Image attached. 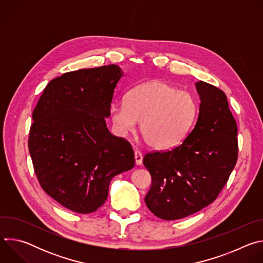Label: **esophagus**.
<instances>
[{
  "instance_id": "1",
  "label": "esophagus",
  "mask_w": 263,
  "mask_h": 263,
  "mask_svg": "<svg viewBox=\"0 0 263 263\" xmlns=\"http://www.w3.org/2000/svg\"><path fill=\"white\" fill-rule=\"evenodd\" d=\"M134 157H135V162L137 165H140L142 163V154L139 151L134 152Z\"/></svg>"
}]
</instances>
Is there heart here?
<instances>
[{
	"instance_id": "heart-1",
	"label": "heart",
	"mask_w": 263,
	"mask_h": 263,
	"mask_svg": "<svg viewBox=\"0 0 263 263\" xmlns=\"http://www.w3.org/2000/svg\"><path fill=\"white\" fill-rule=\"evenodd\" d=\"M198 114L195 97L189 91L160 81L139 84L126 96L125 102L110 107L116 132L125 136L140 123V133L147 145L166 149L179 144L193 126Z\"/></svg>"
}]
</instances>
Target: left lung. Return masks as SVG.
Returning <instances> with one entry per match:
<instances>
[{"label":"left lung","mask_w":263,"mask_h":263,"mask_svg":"<svg viewBox=\"0 0 263 263\" xmlns=\"http://www.w3.org/2000/svg\"><path fill=\"white\" fill-rule=\"evenodd\" d=\"M196 87L201 104L195 128L178 146L148 153L142 161L152 177L145 205L166 220L186 217L211 204L237 161V125L227 96L203 81Z\"/></svg>","instance_id":"1"}]
</instances>
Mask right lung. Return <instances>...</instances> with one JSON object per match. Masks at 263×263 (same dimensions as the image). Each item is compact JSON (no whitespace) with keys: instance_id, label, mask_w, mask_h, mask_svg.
<instances>
[{"instance_id":"add662e5","label":"right lung","mask_w":263,"mask_h":263,"mask_svg":"<svg viewBox=\"0 0 263 263\" xmlns=\"http://www.w3.org/2000/svg\"><path fill=\"white\" fill-rule=\"evenodd\" d=\"M123 74L116 64L65 72L49 82L33 110L28 146L36 177L73 212L96 211L111 179L135 164L131 144L105 122Z\"/></svg>"}]
</instances>
